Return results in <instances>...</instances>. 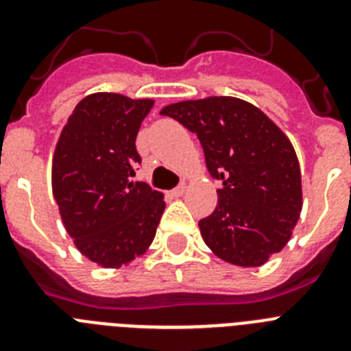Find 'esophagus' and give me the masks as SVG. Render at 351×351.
I'll return each instance as SVG.
<instances>
[{"instance_id": "obj_1", "label": "esophagus", "mask_w": 351, "mask_h": 351, "mask_svg": "<svg viewBox=\"0 0 351 351\" xmlns=\"http://www.w3.org/2000/svg\"><path fill=\"white\" fill-rule=\"evenodd\" d=\"M184 190H186V186L184 184H179V186H176V188H173L172 191H170V195H172V197H181L182 193H184Z\"/></svg>"}]
</instances>
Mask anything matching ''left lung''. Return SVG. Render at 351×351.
Listing matches in <instances>:
<instances>
[{
	"label": "left lung",
	"mask_w": 351,
	"mask_h": 351,
	"mask_svg": "<svg viewBox=\"0 0 351 351\" xmlns=\"http://www.w3.org/2000/svg\"><path fill=\"white\" fill-rule=\"evenodd\" d=\"M202 144L206 165L223 182L218 206L198 226L214 255L258 267L280 253L302 209L293 145L255 105L232 96L179 101L161 108Z\"/></svg>",
	"instance_id": "left-lung-1"
}]
</instances>
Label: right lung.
Wrapping results in <instances>:
<instances>
[{
    "label": "right lung",
    "mask_w": 351,
    "mask_h": 351,
    "mask_svg": "<svg viewBox=\"0 0 351 351\" xmlns=\"http://www.w3.org/2000/svg\"><path fill=\"white\" fill-rule=\"evenodd\" d=\"M153 100L95 93L68 117L52 160V191L77 250L121 267L153 243L163 195L132 181L141 165L137 133Z\"/></svg>",
    "instance_id": "obj_1"
}]
</instances>
